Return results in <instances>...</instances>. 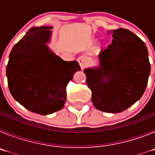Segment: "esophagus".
Segmentation results:
<instances>
[{
    "mask_svg": "<svg viewBox=\"0 0 155 155\" xmlns=\"http://www.w3.org/2000/svg\"><path fill=\"white\" fill-rule=\"evenodd\" d=\"M78 64L80 65L81 70L84 69L88 65V60H87V57H85V56H81L78 59Z\"/></svg>",
    "mask_w": 155,
    "mask_h": 155,
    "instance_id": "34e87169",
    "label": "esophagus"
}]
</instances>
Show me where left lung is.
Wrapping results in <instances>:
<instances>
[{"label": "left lung", "mask_w": 155, "mask_h": 155, "mask_svg": "<svg viewBox=\"0 0 155 155\" xmlns=\"http://www.w3.org/2000/svg\"><path fill=\"white\" fill-rule=\"evenodd\" d=\"M111 32L112 43L98 56L99 67L84 69V73L94 107L118 113L142 97L150 64L147 47L137 35L122 28Z\"/></svg>", "instance_id": "left-lung-1"}]
</instances>
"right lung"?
<instances>
[{"mask_svg": "<svg viewBox=\"0 0 155 155\" xmlns=\"http://www.w3.org/2000/svg\"><path fill=\"white\" fill-rule=\"evenodd\" d=\"M51 26L34 27L12 48L6 68L13 98L25 109L40 115L61 110L67 85L81 70L77 61H65L48 47Z\"/></svg>", "mask_w": 155, "mask_h": 155, "instance_id": "add662e5", "label": "right lung"}]
</instances>
